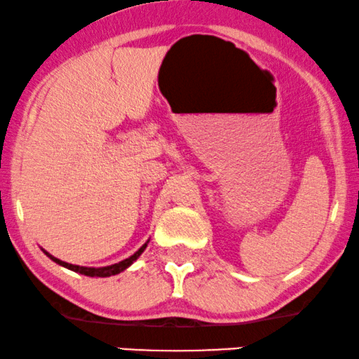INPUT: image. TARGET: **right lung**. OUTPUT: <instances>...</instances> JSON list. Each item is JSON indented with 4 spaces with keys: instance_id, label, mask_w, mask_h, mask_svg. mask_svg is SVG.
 <instances>
[{
    "instance_id": "1",
    "label": "right lung",
    "mask_w": 359,
    "mask_h": 359,
    "mask_svg": "<svg viewBox=\"0 0 359 359\" xmlns=\"http://www.w3.org/2000/svg\"><path fill=\"white\" fill-rule=\"evenodd\" d=\"M149 243V242H147ZM147 243H144L142 247L139 248L137 252L134 253V255H130L129 258H126V260H122V262H119V263H114V265H109V266H101V269H93V266H79V265H72V263H66V262H61L59 260V258H56V257H53V255H49L48 252H44L46 253V255L51 258L53 262H56L57 265H62V266H66V269H69V270H72V271H78V273H81V275H86V276H112V275H117V273H121V271H124L127 266H130L133 265V263L137 260V258L140 257V253H142L144 250H146V247H147Z\"/></svg>"
}]
</instances>
